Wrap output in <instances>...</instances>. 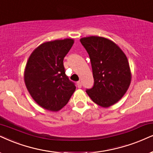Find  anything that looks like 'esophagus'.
<instances>
[{"mask_svg": "<svg viewBox=\"0 0 153 153\" xmlns=\"http://www.w3.org/2000/svg\"><path fill=\"white\" fill-rule=\"evenodd\" d=\"M77 86H78V88H82V82H81L80 81H78V82H77Z\"/></svg>", "mask_w": 153, "mask_h": 153, "instance_id": "esophagus-1", "label": "esophagus"}]
</instances>
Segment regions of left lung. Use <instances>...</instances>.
<instances>
[{
    "mask_svg": "<svg viewBox=\"0 0 153 153\" xmlns=\"http://www.w3.org/2000/svg\"><path fill=\"white\" fill-rule=\"evenodd\" d=\"M90 56L93 87L86 92L94 103L109 107L122 98L131 83V70L124 53L108 39L92 36L80 39Z\"/></svg>",
    "mask_w": 153,
    "mask_h": 153,
    "instance_id": "1",
    "label": "left lung"
}]
</instances>
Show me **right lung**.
<instances>
[{"label": "right lung", "mask_w": 153, "mask_h": 153, "mask_svg": "<svg viewBox=\"0 0 153 153\" xmlns=\"http://www.w3.org/2000/svg\"><path fill=\"white\" fill-rule=\"evenodd\" d=\"M72 39L47 42L29 58L25 82L34 101L44 109L57 111L66 105L75 90L65 75L63 59L72 47Z\"/></svg>", "instance_id": "add662e5"}]
</instances>
